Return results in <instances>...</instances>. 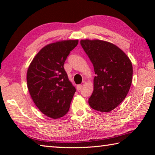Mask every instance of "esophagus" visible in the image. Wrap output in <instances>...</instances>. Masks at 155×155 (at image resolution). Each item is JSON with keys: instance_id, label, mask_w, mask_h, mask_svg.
<instances>
[{"instance_id": "obj_1", "label": "esophagus", "mask_w": 155, "mask_h": 155, "mask_svg": "<svg viewBox=\"0 0 155 155\" xmlns=\"http://www.w3.org/2000/svg\"><path fill=\"white\" fill-rule=\"evenodd\" d=\"M82 84H78V85H77V89H78V91H80V89H82Z\"/></svg>"}]
</instances>
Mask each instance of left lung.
I'll return each mask as SVG.
<instances>
[{
  "label": "left lung",
  "mask_w": 155,
  "mask_h": 155,
  "mask_svg": "<svg viewBox=\"0 0 155 155\" xmlns=\"http://www.w3.org/2000/svg\"><path fill=\"white\" fill-rule=\"evenodd\" d=\"M83 50L94 66L96 76L89 104L96 110L107 113L126 97L132 82L133 67L118 47L100 40H82Z\"/></svg>",
  "instance_id": "left-lung-1"
}]
</instances>
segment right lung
Returning <instances> with one entry per match:
<instances>
[{"label": "right lung", "mask_w": 155, "mask_h": 155, "mask_svg": "<svg viewBox=\"0 0 155 155\" xmlns=\"http://www.w3.org/2000/svg\"><path fill=\"white\" fill-rule=\"evenodd\" d=\"M78 40L49 44L35 55L27 71V87L35 105L49 117L57 119L68 113L75 88L64 70L66 59Z\"/></svg>", "instance_id": "obj_1"}]
</instances>
